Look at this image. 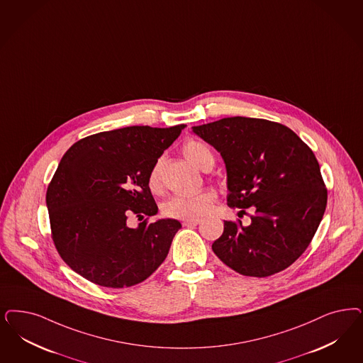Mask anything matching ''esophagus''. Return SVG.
<instances>
[{
  "label": "esophagus",
  "mask_w": 363,
  "mask_h": 363,
  "mask_svg": "<svg viewBox=\"0 0 363 363\" xmlns=\"http://www.w3.org/2000/svg\"><path fill=\"white\" fill-rule=\"evenodd\" d=\"M200 218H191V220H184V225L185 226H197L200 224Z\"/></svg>",
  "instance_id": "34e87169"
}]
</instances>
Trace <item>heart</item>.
<instances>
[{
    "label": "heart",
    "instance_id": "heart-1",
    "mask_svg": "<svg viewBox=\"0 0 363 363\" xmlns=\"http://www.w3.org/2000/svg\"><path fill=\"white\" fill-rule=\"evenodd\" d=\"M184 155L189 162L193 163L201 170L213 166V154L209 147L199 140H189L184 146ZM161 185V169L160 163H155L149 173V186L151 190H158ZM214 193L212 190H202L190 196H173L162 205V212L167 217L191 220L200 218L211 211Z\"/></svg>",
    "mask_w": 363,
    "mask_h": 363
}]
</instances>
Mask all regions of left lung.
<instances>
[{
	"label": "left lung",
	"mask_w": 363,
	"mask_h": 363,
	"mask_svg": "<svg viewBox=\"0 0 363 363\" xmlns=\"http://www.w3.org/2000/svg\"><path fill=\"white\" fill-rule=\"evenodd\" d=\"M191 131L225 163L228 205L255 211L248 226L225 221L213 252L241 275L286 269L310 245L327 205L313 150L291 128L265 119L224 118Z\"/></svg>",
	"instance_id": "8db88e82"
}]
</instances>
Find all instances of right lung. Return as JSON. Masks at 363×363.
Instances as JSON below:
<instances>
[{
    "instance_id": "1",
    "label": "right lung",
    "mask_w": 363,
    "mask_h": 363,
    "mask_svg": "<svg viewBox=\"0 0 363 363\" xmlns=\"http://www.w3.org/2000/svg\"><path fill=\"white\" fill-rule=\"evenodd\" d=\"M185 125H130L83 138L64 154L47 190L52 238L65 263L108 288L135 286L163 263L181 223L155 216L149 173Z\"/></svg>"
}]
</instances>
